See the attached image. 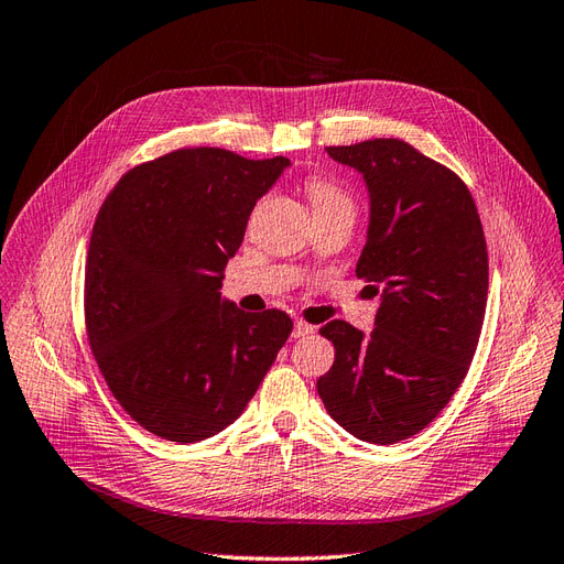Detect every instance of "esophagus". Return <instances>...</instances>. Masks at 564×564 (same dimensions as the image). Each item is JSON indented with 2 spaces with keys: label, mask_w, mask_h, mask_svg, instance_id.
<instances>
[{
  "label": "esophagus",
  "mask_w": 564,
  "mask_h": 564,
  "mask_svg": "<svg viewBox=\"0 0 564 564\" xmlns=\"http://www.w3.org/2000/svg\"><path fill=\"white\" fill-rule=\"evenodd\" d=\"M316 328L312 326V324H307V321H295V326H293V337H307V335H312Z\"/></svg>",
  "instance_id": "1"
}]
</instances>
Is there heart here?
I'll return each mask as SVG.
<instances>
[{"mask_svg":"<svg viewBox=\"0 0 564 564\" xmlns=\"http://www.w3.org/2000/svg\"><path fill=\"white\" fill-rule=\"evenodd\" d=\"M304 191L314 205V213H328V210H351L354 213V200L349 193L333 182L330 176L324 174H310L304 180Z\"/></svg>","mask_w":564,"mask_h":564,"instance_id":"obj_1","label":"heart"}]
</instances>
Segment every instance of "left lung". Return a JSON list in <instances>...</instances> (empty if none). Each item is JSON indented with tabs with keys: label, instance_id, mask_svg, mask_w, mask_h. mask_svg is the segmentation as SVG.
I'll list each match as a JSON object with an SVG mask.
<instances>
[{
	"label": "left lung",
	"instance_id": "8db88e82",
	"mask_svg": "<svg viewBox=\"0 0 564 564\" xmlns=\"http://www.w3.org/2000/svg\"><path fill=\"white\" fill-rule=\"evenodd\" d=\"M326 151L364 174L371 221L357 276L382 302L371 335L340 318L318 330L335 361L316 390L354 437L397 444L437 417L473 364L489 293L487 240L460 176L411 143Z\"/></svg>",
	"mask_w": 564,
	"mask_h": 564
}]
</instances>
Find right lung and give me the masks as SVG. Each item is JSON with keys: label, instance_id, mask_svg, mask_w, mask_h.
<instances>
[{"label": "right lung", "instance_id": "obj_1", "mask_svg": "<svg viewBox=\"0 0 564 564\" xmlns=\"http://www.w3.org/2000/svg\"><path fill=\"white\" fill-rule=\"evenodd\" d=\"M291 165L180 149L127 172L94 221L85 324L118 404L158 437L193 444L246 411L293 330L281 310L221 300V271L254 203Z\"/></svg>", "mask_w": 564, "mask_h": 564}]
</instances>
